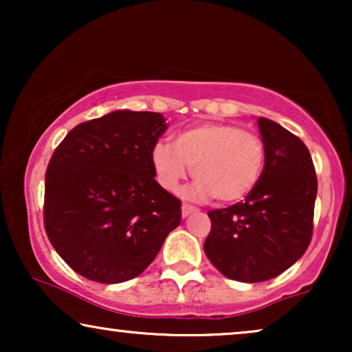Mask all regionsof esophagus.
<instances>
[{
	"mask_svg": "<svg viewBox=\"0 0 352 352\" xmlns=\"http://www.w3.org/2000/svg\"><path fill=\"white\" fill-rule=\"evenodd\" d=\"M194 211H195L194 206H190V205H182V218H187V216H189L190 213H194Z\"/></svg>",
	"mask_w": 352,
	"mask_h": 352,
	"instance_id": "34e87169",
	"label": "esophagus"
}]
</instances>
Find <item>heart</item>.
Returning a JSON list of instances; mask_svg holds the SVG:
<instances>
[{
    "label": "heart",
    "instance_id": "b5f03b06",
    "mask_svg": "<svg viewBox=\"0 0 352 352\" xmlns=\"http://www.w3.org/2000/svg\"><path fill=\"white\" fill-rule=\"evenodd\" d=\"M266 162V147L256 133L229 123H200L182 129L175 142L158 141L152 165L160 184L176 190L192 166L195 181L184 197L223 204L243 200L256 187Z\"/></svg>",
    "mask_w": 352,
    "mask_h": 352
}]
</instances>
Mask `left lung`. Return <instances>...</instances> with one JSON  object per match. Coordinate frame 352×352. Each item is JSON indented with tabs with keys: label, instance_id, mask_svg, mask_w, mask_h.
Wrapping results in <instances>:
<instances>
[{
	"label": "left lung",
	"instance_id": "obj_1",
	"mask_svg": "<svg viewBox=\"0 0 352 352\" xmlns=\"http://www.w3.org/2000/svg\"><path fill=\"white\" fill-rule=\"evenodd\" d=\"M266 147L263 175L252 194L223 210L208 211L204 243L211 264L245 283L277 277L309 247L317 177L305 142L280 124L258 118Z\"/></svg>",
	"mask_w": 352,
	"mask_h": 352
}]
</instances>
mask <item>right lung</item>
<instances>
[{"label":"right lung","mask_w":352,"mask_h":352,"mask_svg":"<svg viewBox=\"0 0 352 352\" xmlns=\"http://www.w3.org/2000/svg\"><path fill=\"white\" fill-rule=\"evenodd\" d=\"M162 113L115 110L80 123L46 170L45 229L59 256L89 280L146 271L181 223V201L155 181Z\"/></svg>","instance_id":"obj_1"}]
</instances>
